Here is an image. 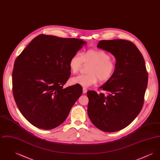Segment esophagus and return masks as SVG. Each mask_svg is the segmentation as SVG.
Segmentation results:
<instances>
[{"label": "esophagus", "mask_w": 160, "mask_h": 160, "mask_svg": "<svg viewBox=\"0 0 160 160\" xmlns=\"http://www.w3.org/2000/svg\"><path fill=\"white\" fill-rule=\"evenodd\" d=\"M87 91H88V90L86 89V88H83V93H86L87 92Z\"/></svg>", "instance_id": "obj_1"}]
</instances>
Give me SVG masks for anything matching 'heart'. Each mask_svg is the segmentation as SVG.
Here are the masks:
<instances>
[{"label": "heart", "instance_id": "heart-1", "mask_svg": "<svg viewBox=\"0 0 160 160\" xmlns=\"http://www.w3.org/2000/svg\"><path fill=\"white\" fill-rule=\"evenodd\" d=\"M91 64L88 69L87 74H81L71 78L72 84H78L83 87H89L101 82H107L114 76L116 64L111 59L109 54L102 50L91 49L84 53L76 52L70 58L68 67L71 73L76 74L83 63Z\"/></svg>", "mask_w": 160, "mask_h": 160}]
</instances>
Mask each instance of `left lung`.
I'll list each match as a JSON object with an SVG mask.
<instances>
[{
  "label": "left lung",
  "instance_id": "1",
  "mask_svg": "<svg viewBox=\"0 0 160 160\" xmlns=\"http://www.w3.org/2000/svg\"><path fill=\"white\" fill-rule=\"evenodd\" d=\"M97 47L112 54L116 60L114 76L99 88L106 94L89 91L88 114L98 129L112 132L123 129L140 112L144 103L148 73L145 60L131 41H100Z\"/></svg>",
  "mask_w": 160,
  "mask_h": 160
}]
</instances>
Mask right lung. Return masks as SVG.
<instances>
[{
	"label": "right lung",
	"instance_id": "obj_1",
	"mask_svg": "<svg viewBox=\"0 0 160 160\" xmlns=\"http://www.w3.org/2000/svg\"><path fill=\"white\" fill-rule=\"evenodd\" d=\"M77 38L39 35L16 58L12 91L23 116L38 128L51 129L65 121L83 93L76 84L66 88L71 57L86 44Z\"/></svg>",
	"mask_w": 160,
	"mask_h": 160
}]
</instances>
